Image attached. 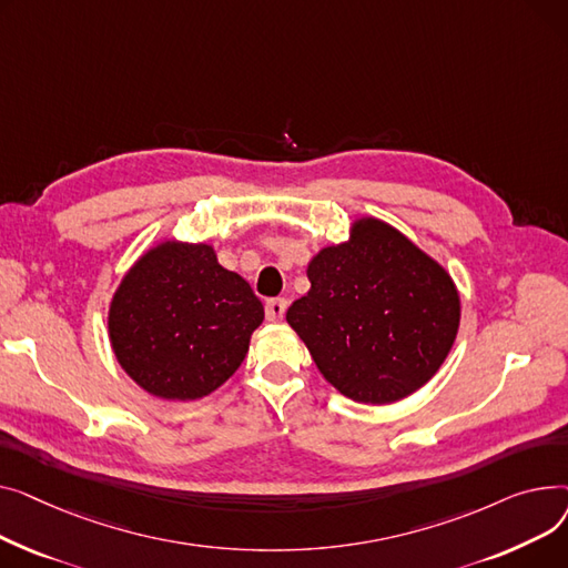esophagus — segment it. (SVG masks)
I'll return each mask as SVG.
<instances>
[{"mask_svg":"<svg viewBox=\"0 0 568 568\" xmlns=\"http://www.w3.org/2000/svg\"><path fill=\"white\" fill-rule=\"evenodd\" d=\"M286 307H288V303L284 297H273L265 303V316H268V321H282Z\"/></svg>","mask_w":568,"mask_h":568,"instance_id":"esophagus-1","label":"esophagus"}]
</instances>
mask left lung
<instances>
[{"label":"left lung","instance_id":"8db88e82","mask_svg":"<svg viewBox=\"0 0 568 568\" xmlns=\"http://www.w3.org/2000/svg\"><path fill=\"white\" fill-rule=\"evenodd\" d=\"M312 288L286 312L323 378L359 404H394L449 355L460 297L443 265L376 217L307 265Z\"/></svg>","mask_w":568,"mask_h":568}]
</instances>
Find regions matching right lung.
<instances>
[{"label": "right lung", "mask_w": 568, "mask_h": 568, "mask_svg": "<svg viewBox=\"0 0 568 568\" xmlns=\"http://www.w3.org/2000/svg\"><path fill=\"white\" fill-rule=\"evenodd\" d=\"M263 323L252 286L206 243L162 241L112 295L108 329L121 369L166 402H194L226 383Z\"/></svg>", "instance_id": "1"}]
</instances>
